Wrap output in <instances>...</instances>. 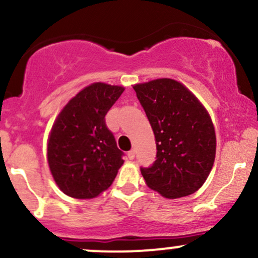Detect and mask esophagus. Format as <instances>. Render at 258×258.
<instances>
[{"instance_id": "1", "label": "esophagus", "mask_w": 258, "mask_h": 258, "mask_svg": "<svg viewBox=\"0 0 258 258\" xmlns=\"http://www.w3.org/2000/svg\"><path fill=\"white\" fill-rule=\"evenodd\" d=\"M127 156H128L130 160L135 159V150H130V152L127 153Z\"/></svg>"}]
</instances>
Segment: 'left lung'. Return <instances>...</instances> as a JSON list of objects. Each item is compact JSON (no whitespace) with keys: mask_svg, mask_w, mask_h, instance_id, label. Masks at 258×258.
I'll use <instances>...</instances> for the list:
<instances>
[{"mask_svg":"<svg viewBox=\"0 0 258 258\" xmlns=\"http://www.w3.org/2000/svg\"><path fill=\"white\" fill-rule=\"evenodd\" d=\"M152 126L156 160L141 167L147 185L168 199L195 193L205 183L216 155L209 112L180 82L158 79L133 86Z\"/></svg>","mask_w":258,"mask_h":258,"instance_id":"8db88e82","label":"left lung"}]
</instances>
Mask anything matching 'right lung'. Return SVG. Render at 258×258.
<instances>
[{
  "label": "right lung",
  "mask_w": 258,
  "mask_h": 258,
  "mask_svg": "<svg viewBox=\"0 0 258 258\" xmlns=\"http://www.w3.org/2000/svg\"><path fill=\"white\" fill-rule=\"evenodd\" d=\"M125 88L96 82L80 91L58 115L47 159L59 189L75 199L106 190L123 164V153L106 127L105 115Z\"/></svg>",
  "instance_id": "obj_1"
}]
</instances>
